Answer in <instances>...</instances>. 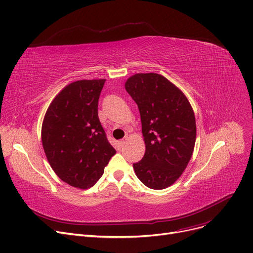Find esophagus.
<instances>
[{
    "label": "esophagus",
    "instance_id": "34e87169",
    "mask_svg": "<svg viewBox=\"0 0 253 253\" xmlns=\"http://www.w3.org/2000/svg\"><path fill=\"white\" fill-rule=\"evenodd\" d=\"M127 141H128V138H127V137H126L124 140H120V141H119L120 146H124V145L127 142Z\"/></svg>",
    "mask_w": 253,
    "mask_h": 253
}]
</instances>
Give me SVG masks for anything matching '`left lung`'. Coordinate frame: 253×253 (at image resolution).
<instances>
[{
	"label": "left lung",
	"instance_id": "left-lung-1",
	"mask_svg": "<svg viewBox=\"0 0 253 253\" xmlns=\"http://www.w3.org/2000/svg\"><path fill=\"white\" fill-rule=\"evenodd\" d=\"M138 105L145 154L133 164L137 177L154 190L173 185L193 155L196 121L181 90L164 76L136 74L125 84Z\"/></svg>",
	"mask_w": 253,
	"mask_h": 253
}]
</instances>
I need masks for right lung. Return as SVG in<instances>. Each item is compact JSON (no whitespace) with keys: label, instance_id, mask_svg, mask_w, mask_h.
I'll return each instance as SVG.
<instances>
[{"label":"right lung","instance_id":"obj_1","mask_svg":"<svg viewBox=\"0 0 253 253\" xmlns=\"http://www.w3.org/2000/svg\"><path fill=\"white\" fill-rule=\"evenodd\" d=\"M106 79L80 80L65 86L49 104L42 126L48 163L60 179L78 189L92 187L116 150L97 114Z\"/></svg>","mask_w":253,"mask_h":253}]
</instances>
